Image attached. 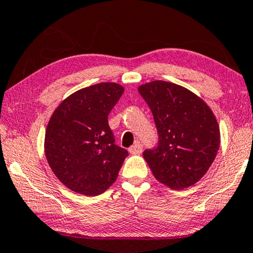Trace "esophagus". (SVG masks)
I'll return each mask as SVG.
<instances>
[{
	"label": "esophagus",
	"mask_w": 253,
	"mask_h": 253,
	"mask_svg": "<svg viewBox=\"0 0 253 253\" xmlns=\"http://www.w3.org/2000/svg\"><path fill=\"white\" fill-rule=\"evenodd\" d=\"M129 152L131 155H140L142 152V144L135 143L133 147L129 148Z\"/></svg>",
	"instance_id": "esophagus-1"
}]
</instances>
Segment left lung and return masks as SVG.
<instances>
[{
  "label": "left lung",
  "mask_w": 253,
  "mask_h": 253,
  "mask_svg": "<svg viewBox=\"0 0 253 253\" xmlns=\"http://www.w3.org/2000/svg\"><path fill=\"white\" fill-rule=\"evenodd\" d=\"M157 128L155 148L143 157L159 182L181 190L201 180L220 145L219 125L211 109L186 88L166 81L138 87Z\"/></svg>",
  "instance_id": "obj_1"
}]
</instances>
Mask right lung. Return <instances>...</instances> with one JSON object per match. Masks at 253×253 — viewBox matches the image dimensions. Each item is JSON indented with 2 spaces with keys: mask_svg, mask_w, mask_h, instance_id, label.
<instances>
[{
  "mask_svg": "<svg viewBox=\"0 0 253 253\" xmlns=\"http://www.w3.org/2000/svg\"><path fill=\"white\" fill-rule=\"evenodd\" d=\"M124 92L118 84L86 87L60 103L45 130L44 152L60 182L97 196L117 180L128 151L116 144L109 113Z\"/></svg>",
  "mask_w": 253,
  "mask_h": 253,
  "instance_id": "right-lung-1",
  "label": "right lung"
}]
</instances>
